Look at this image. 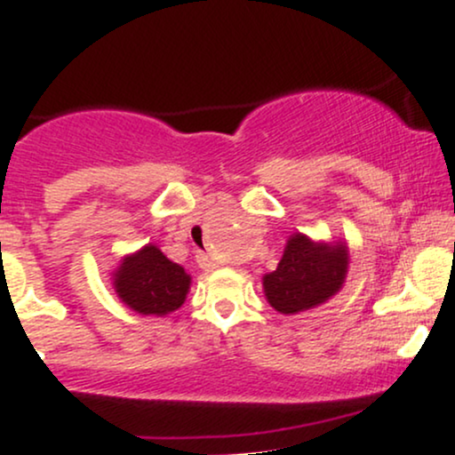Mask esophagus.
<instances>
[{"instance_id": "obj_1", "label": "esophagus", "mask_w": 455, "mask_h": 455, "mask_svg": "<svg viewBox=\"0 0 455 455\" xmlns=\"http://www.w3.org/2000/svg\"><path fill=\"white\" fill-rule=\"evenodd\" d=\"M197 266H200V268H204V270H215L217 268L215 261L208 258L206 253H197Z\"/></svg>"}]
</instances>
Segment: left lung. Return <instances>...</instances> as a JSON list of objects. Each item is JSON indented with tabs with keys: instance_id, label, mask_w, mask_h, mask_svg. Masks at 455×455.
Wrapping results in <instances>:
<instances>
[{
	"instance_id": "left-lung-1",
	"label": "left lung",
	"mask_w": 455,
	"mask_h": 455,
	"mask_svg": "<svg viewBox=\"0 0 455 455\" xmlns=\"http://www.w3.org/2000/svg\"><path fill=\"white\" fill-rule=\"evenodd\" d=\"M349 272L345 240H313L302 232L287 238L276 270L261 276L266 300L281 315H298L328 302L343 290Z\"/></svg>"
}]
</instances>
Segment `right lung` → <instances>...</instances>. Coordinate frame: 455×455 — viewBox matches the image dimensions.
Instances as JSON below:
<instances>
[{
	"label": "right lung",
	"mask_w": 455,
	"mask_h": 455,
	"mask_svg": "<svg viewBox=\"0 0 455 455\" xmlns=\"http://www.w3.org/2000/svg\"><path fill=\"white\" fill-rule=\"evenodd\" d=\"M110 281L127 308L155 317L179 311L191 287V275L165 258L153 243L121 258L119 266L110 272Z\"/></svg>",
	"instance_id": "1"
}]
</instances>
